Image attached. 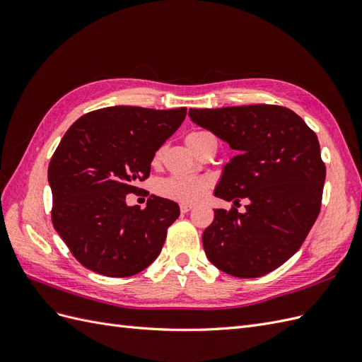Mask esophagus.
<instances>
[{
	"label": "esophagus",
	"instance_id": "1",
	"mask_svg": "<svg viewBox=\"0 0 362 362\" xmlns=\"http://www.w3.org/2000/svg\"><path fill=\"white\" fill-rule=\"evenodd\" d=\"M180 208H181V213H189L190 210H192V208H193V205L192 204H181L180 205Z\"/></svg>",
	"mask_w": 362,
	"mask_h": 362
}]
</instances>
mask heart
Returning a JSON list of instances; mask_svg holds the SVG:
<instances>
[{"mask_svg": "<svg viewBox=\"0 0 362 362\" xmlns=\"http://www.w3.org/2000/svg\"><path fill=\"white\" fill-rule=\"evenodd\" d=\"M210 136L205 131H196V133H190L185 139L187 141V146L190 148L196 141ZM161 158V151H157L156 156H154V161H160ZM208 189H210V181L206 178H190V177H178V175H175V177L166 178L163 180L158 184V193L164 198H169L173 201H180L184 204H189V202H198L201 201L204 196L206 194Z\"/></svg>", "mask_w": 362, "mask_h": 362, "instance_id": "heart-1", "label": "heart"}]
</instances>
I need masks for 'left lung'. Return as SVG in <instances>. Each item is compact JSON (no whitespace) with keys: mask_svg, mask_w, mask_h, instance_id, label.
<instances>
[{"mask_svg":"<svg viewBox=\"0 0 362 362\" xmlns=\"http://www.w3.org/2000/svg\"><path fill=\"white\" fill-rule=\"evenodd\" d=\"M189 116L235 151L214 196L249 199L245 213L216 208L202 234L205 254L228 275H267L299 250L319 216L326 178L319 139L279 105L190 108Z\"/></svg>","mask_w":362,"mask_h":362,"instance_id":"obj_1","label":"left lung"}]
</instances>
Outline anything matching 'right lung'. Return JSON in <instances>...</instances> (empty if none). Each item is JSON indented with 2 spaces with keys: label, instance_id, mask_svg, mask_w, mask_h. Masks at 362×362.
Returning <instances> with one entry per match:
<instances>
[{
  "label": "right lung",
  "instance_id": "obj_1",
  "mask_svg": "<svg viewBox=\"0 0 362 362\" xmlns=\"http://www.w3.org/2000/svg\"><path fill=\"white\" fill-rule=\"evenodd\" d=\"M185 115V107H105L75 120L63 136L48 166L52 225L84 267L127 278L160 255L178 204L151 194L141 210L125 198L149 177L156 152Z\"/></svg>",
  "mask_w": 362,
  "mask_h": 362
}]
</instances>
